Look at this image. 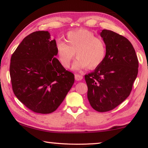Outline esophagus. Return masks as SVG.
Returning <instances> with one entry per match:
<instances>
[{"label": "esophagus", "mask_w": 148, "mask_h": 148, "mask_svg": "<svg viewBox=\"0 0 148 148\" xmlns=\"http://www.w3.org/2000/svg\"><path fill=\"white\" fill-rule=\"evenodd\" d=\"M74 76H75V79H76V80H77V81H79V80L83 79V76H82V75H80L78 74H76L74 75Z\"/></svg>", "instance_id": "obj_1"}]
</instances>
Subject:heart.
I'll return each mask as SVG.
<instances>
[{
	"mask_svg": "<svg viewBox=\"0 0 148 148\" xmlns=\"http://www.w3.org/2000/svg\"><path fill=\"white\" fill-rule=\"evenodd\" d=\"M66 41L57 42L56 53L59 61L64 68H69L76 52L77 59L72 66L74 71L95 69L99 66L106 56V45L101 38L95 37L87 29H79L67 33Z\"/></svg>",
	"mask_w": 148,
	"mask_h": 148,
	"instance_id": "obj_1",
	"label": "heart"
}]
</instances>
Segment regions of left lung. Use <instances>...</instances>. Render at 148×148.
Wrapping results in <instances>:
<instances>
[{"mask_svg":"<svg viewBox=\"0 0 148 148\" xmlns=\"http://www.w3.org/2000/svg\"><path fill=\"white\" fill-rule=\"evenodd\" d=\"M101 36L106 45V56L93 72L85 75L91 107L108 112L129 96L138 72V60L132 44L116 32L104 29Z\"/></svg>","mask_w":148,"mask_h":148,"instance_id":"1","label":"left lung"}]
</instances>
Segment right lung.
Instances as JSON below:
<instances>
[{
    "mask_svg": "<svg viewBox=\"0 0 148 148\" xmlns=\"http://www.w3.org/2000/svg\"><path fill=\"white\" fill-rule=\"evenodd\" d=\"M56 46L48 31H36L22 40L11 57L14 93L35 113L56 111L74 82V74L55 57Z\"/></svg>",
    "mask_w": 148,
    "mask_h": 148,
    "instance_id": "obj_1",
    "label": "right lung"
}]
</instances>
